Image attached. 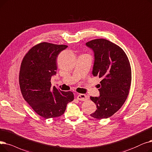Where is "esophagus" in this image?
I'll list each match as a JSON object with an SVG mask.
<instances>
[{"instance_id": "esophagus-1", "label": "esophagus", "mask_w": 152, "mask_h": 152, "mask_svg": "<svg viewBox=\"0 0 152 152\" xmlns=\"http://www.w3.org/2000/svg\"><path fill=\"white\" fill-rule=\"evenodd\" d=\"M77 98L78 100L80 101H86L89 99V96L88 95H85V94H79Z\"/></svg>"}]
</instances>
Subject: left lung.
<instances>
[{"label": "left lung", "instance_id": "1", "mask_svg": "<svg viewBox=\"0 0 152 152\" xmlns=\"http://www.w3.org/2000/svg\"><path fill=\"white\" fill-rule=\"evenodd\" d=\"M94 53L92 74L102 78L97 85L99 96L90 97L97 110L91 116L106 119L124 104L131 83V69L127 57L119 46L104 39L86 43Z\"/></svg>", "mask_w": 152, "mask_h": 152}]
</instances>
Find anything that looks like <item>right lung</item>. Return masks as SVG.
Instances as JSON below:
<instances>
[{
  "instance_id": "1",
  "label": "right lung",
  "mask_w": 152,
  "mask_h": 152,
  "mask_svg": "<svg viewBox=\"0 0 152 152\" xmlns=\"http://www.w3.org/2000/svg\"><path fill=\"white\" fill-rule=\"evenodd\" d=\"M67 48L39 43L26 53L21 64L19 83L23 97L36 113L46 119L62 115L67 104L74 99L72 91L52 88L50 83L56 74L57 57Z\"/></svg>"
}]
</instances>
